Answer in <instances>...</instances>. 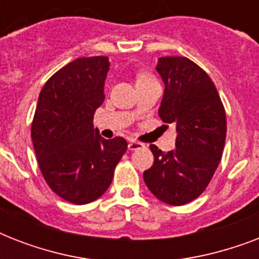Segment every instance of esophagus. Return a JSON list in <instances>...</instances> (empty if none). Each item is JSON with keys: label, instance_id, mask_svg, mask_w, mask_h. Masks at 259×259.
<instances>
[{"label": "esophagus", "instance_id": "esophagus-1", "mask_svg": "<svg viewBox=\"0 0 259 259\" xmlns=\"http://www.w3.org/2000/svg\"><path fill=\"white\" fill-rule=\"evenodd\" d=\"M142 144L141 142L138 141H129V144H127V148H129V150H137L140 149V148H142Z\"/></svg>", "mask_w": 259, "mask_h": 259}]
</instances>
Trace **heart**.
<instances>
[{"label":"heart","mask_w":259,"mask_h":259,"mask_svg":"<svg viewBox=\"0 0 259 259\" xmlns=\"http://www.w3.org/2000/svg\"><path fill=\"white\" fill-rule=\"evenodd\" d=\"M142 79H153V78H150V76H148V75H141L138 80H142Z\"/></svg>","instance_id":"obj_1"}]
</instances>
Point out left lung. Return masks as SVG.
<instances>
[{
    "label": "left lung",
    "mask_w": 259,
    "mask_h": 259,
    "mask_svg": "<svg viewBox=\"0 0 259 259\" xmlns=\"http://www.w3.org/2000/svg\"><path fill=\"white\" fill-rule=\"evenodd\" d=\"M156 70L165 86L158 115L176 127V149L164 153L150 145L154 162L144 181L161 201L183 205L200 196L221 162L225 107L211 78L192 60L165 56Z\"/></svg>",
    "instance_id": "obj_1"
}]
</instances>
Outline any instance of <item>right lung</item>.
Listing matches in <instances>:
<instances>
[{
    "label": "right lung",
    "mask_w": 259,
    "mask_h": 259,
    "mask_svg": "<svg viewBox=\"0 0 259 259\" xmlns=\"http://www.w3.org/2000/svg\"><path fill=\"white\" fill-rule=\"evenodd\" d=\"M109 58H80L51 76L38 95L32 141L47 184L74 204L97 200L111 184L127 149L125 138L105 140L93 125L105 101Z\"/></svg>",
    "instance_id": "1"
}]
</instances>
